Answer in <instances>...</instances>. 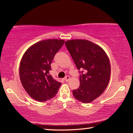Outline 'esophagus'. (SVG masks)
Wrapping results in <instances>:
<instances>
[{
    "instance_id": "obj_1",
    "label": "esophagus",
    "mask_w": 133,
    "mask_h": 133,
    "mask_svg": "<svg viewBox=\"0 0 133 133\" xmlns=\"http://www.w3.org/2000/svg\"><path fill=\"white\" fill-rule=\"evenodd\" d=\"M70 79V77L69 76H66V77L64 78V80L66 81V82H68Z\"/></svg>"
}]
</instances>
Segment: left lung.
<instances>
[{"label": "left lung", "instance_id": "1", "mask_svg": "<svg viewBox=\"0 0 133 133\" xmlns=\"http://www.w3.org/2000/svg\"><path fill=\"white\" fill-rule=\"evenodd\" d=\"M65 44L80 71V86L73 90L75 98L89 103L98 97L109 84L111 67L104 50L87 40L74 39Z\"/></svg>", "mask_w": 133, "mask_h": 133}]
</instances>
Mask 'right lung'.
Returning <instances> with one entry per match:
<instances>
[{
	"label": "right lung",
	"mask_w": 133,
	"mask_h": 133,
	"mask_svg": "<svg viewBox=\"0 0 133 133\" xmlns=\"http://www.w3.org/2000/svg\"><path fill=\"white\" fill-rule=\"evenodd\" d=\"M64 43V40L48 39L31 46L22 58L19 76L22 84L31 98L40 102L56 96L61 83L49 74L56 53Z\"/></svg>",
	"instance_id": "right-lung-1"
}]
</instances>
